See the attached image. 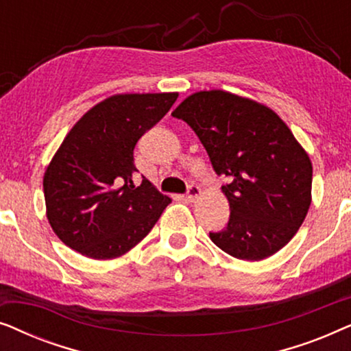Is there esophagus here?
Returning a JSON list of instances; mask_svg holds the SVG:
<instances>
[{
    "instance_id": "obj_1",
    "label": "esophagus",
    "mask_w": 351,
    "mask_h": 351,
    "mask_svg": "<svg viewBox=\"0 0 351 351\" xmlns=\"http://www.w3.org/2000/svg\"><path fill=\"white\" fill-rule=\"evenodd\" d=\"M201 196V189L198 185H190L189 186V191H186V195H185V198L190 201V203H193V201L196 199V198H199Z\"/></svg>"
}]
</instances>
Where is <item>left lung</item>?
I'll return each mask as SVG.
<instances>
[{
	"label": "left lung",
	"instance_id": "1",
	"mask_svg": "<svg viewBox=\"0 0 351 351\" xmlns=\"http://www.w3.org/2000/svg\"><path fill=\"white\" fill-rule=\"evenodd\" d=\"M172 117L196 132L217 174L230 177L222 193L230 220L209 233L215 246L239 261L276 254L300 228L311 204L313 167L287 124L257 100L213 89L180 102Z\"/></svg>",
	"mask_w": 351,
	"mask_h": 351
}]
</instances>
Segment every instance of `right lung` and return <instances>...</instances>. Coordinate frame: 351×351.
I'll list each match as a JSON object with an SVG mask.
<instances>
[{"label":"right lung","mask_w":351,"mask_h":351,"mask_svg":"<svg viewBox=\"0 0 351 351\" xmlns=\"http://www.w3.org/2000/svg\"><path fill=\"white\" fill-rule=\"evenodd\" d=\"M177 97L114 94L75 123L43 177L46 217L62 243L110 261L147 237L171 198L147 179L134 185V148Z\"/></svg>","instance_id":"right-lung-1"}]
</instances>
